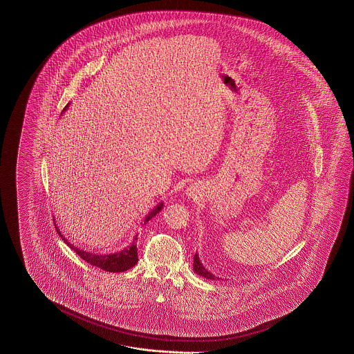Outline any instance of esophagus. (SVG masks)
Masks as SVG:
<instances>
[{
	"label": "esophagus",
	"instance_id": "34e87169",
	"mask_svg": "<svg viewBox=\"0 0 354 354\" xmlns=\"http://www.w3.org/2000/svg\"><path fill=\"white\" fill-rule=\"evenodd\" d=\"M187 196L188 197H197V194L200 193V187H198V184H192V185H189L188 188H187Z\"/></svg>",
	"mask_w": 354,
	"mask_h": 354
}]
</instances>
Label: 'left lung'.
Wrapping results in <instances>:
<instances>
[{
  "instance_id": "obj_1",
  "label": "left lung",
  "mask_w": 354,
  "mask_h": 354,
  "mask_svg": "<svg viewBox=\"0 0 354 354\" xmlns=\"http://www.w3.org/2000/svg\"><path fill=\"white\" fill-rule=\"evenodd\" d=\"M193 270H194L200 277H203V278L210 279V280L219 279L214 277L210 271H207V270L204 268V265L201 263V261H200V258H198V254H197V253H196V254H194V257H193Z\"/></svg>"
}]
</instances>
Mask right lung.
I'll return each mask as SVG.
<instances>
[{"instance_id": "obj_1", "label": "right lung", "mask_w": 354, "mask_h": 354, "mask_svg": "<svg viewBox=\"0 0 354 354\" xmlns=\"http://www.w3.org/2000/svg\"><path fill=\"white\" fill-rule=\"evenodd\" d=\"M67 107H68V105L64 107V111ZM162 207H163V203H160L157 206H154L150 210L149 214L145 216L144 225L148 223L153 216L158 214L161 212ZM54 225H55V223H54ZM55 230H57L58 235L61 236V239L64 240V243L71 248L74 252H76L77 256H80L82 259H84L86 262H88L89 265H92V266H95V268H102V270L109 271V272H122V271H126L129 268H133L138 263V261H139V258H138V248H136V244H135V241L138 240V235L135 236V240H133V243L129 247L124 248V249L115 252V253L96 254V253H91V252L82 250V249H79L77 247H74V244H71L70 241H67V239H64V235L61 234V231H59V228L57 225H55Z\"/></svg>"}]
</instances>
